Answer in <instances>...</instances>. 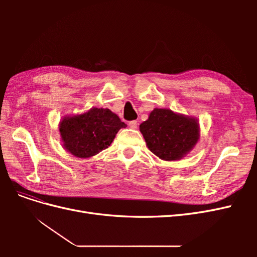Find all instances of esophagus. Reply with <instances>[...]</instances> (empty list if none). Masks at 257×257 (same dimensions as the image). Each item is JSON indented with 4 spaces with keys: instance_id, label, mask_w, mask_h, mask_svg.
<instances>
[{
    "instance_id": "34e87169",
    "label": "esophagus",
    "mask_w": 257,
    "mask_h": 257,
    "mask_svg": "<svg viewBox=\"0 0 257 257\" xmlns=\"http://www.w3.org/2000/svg\"><path fill=\"white\" fill-rule=\"evenodd\" d=\"M128 126H130L131 128H133V130L137 128V121H131V122L128 123Z\"/></svg>"
}]
</instances>
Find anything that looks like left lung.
I'll return each mask as SVG.
<instances>
[{"mask_svg":"<svg viewBox=\"0 0 257 257\" xmlns=\"http://www.w3.org/2000/svg\"><path fill=\"white\" fill-rule=\"evenodd\" d=\"M139 130L149 150L164 161L182 159L199 139L197 119L170 109L154 108Z\"/></svg>","mask_w":257,"mask_h":257,"instance_id":"1","label":"left lung"}]
</instances>
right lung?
Wrapping results in <instances>:
<instances>
[{
	"instance_id": "right-lung-1",
	"label": "right lung",
	"mask_w": 257,
	"mask_h": 257,
	"mask_svg": "<svg viewBox=\"0 0 257 257\" xmlns=\"http://www.w3.org/2000/svg\"><path fill=\"white\" fill-rule=\"evenodd\" d=\"M126 124L115 113L104 108L64 116L59 131L65 149L77 158L87 159L109 147L120 128Z\"/></svg>"
}]
</instances>
